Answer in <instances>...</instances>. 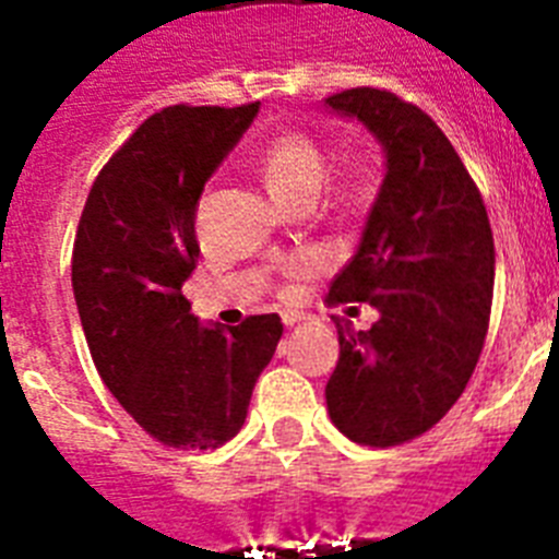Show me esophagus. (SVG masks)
<instances>
[{
  "mask_svg": "<svg viewBox=\"0 0 559 559\" xmlns=\"http://www.w3.org/2000/svg\"><path fill=\"white\" fill-rule=\"evenodd\" d=\"M307 319H310V316H307V313H296V310H289V313H284V324H287V328H296V324L307 322Z\"/></svg>",
  "mask_w": 559,
  "mask_h": 559,
  "instance_id": "esophagus-1",
  "label": "esophagus"
}]
</instances>
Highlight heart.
Instances as JSON below:
<instances>
[{
    "instance_id": "heart-1",
    "label": "heart",
    "mask_w": 559,
    "mask_h": 559,
    "mask_svg": "<svg viewBox=\"0 0 559 559\" xmlns=\"http://www.w3.org/2000/svg\"><path fill=\"white\" fill-rule=\"evenodd\" d=\"M261 177L281 205L316 200L328 177V156L310 135L278 133L261 151Z\"/></svg>"
}]
</instances>
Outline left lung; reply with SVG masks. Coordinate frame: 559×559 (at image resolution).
<instances>
[{
    "label": "left lung",
    "instance_id": "obj_1",
    "mask_svg": "<svg viewBox=\"0 0 559 559\" xmlns=\"http://www.w3.org/2000/svg\"><path fill=\"white\" fill-rule=\"evenodd\" d=\"M324 109L359 121L382 147L357 254L328 301H366L371 331L340 328L324 397L350 441L394 447L432 429L467 389L493 301V231L476 182L417 107L382 90H345Z\"/></svg>",
    "mask_w": 559,
    "mask_h": 559
}]
</instances>
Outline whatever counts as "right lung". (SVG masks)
<instances>
[{
  "label": "right lung",
  "instance_id": "add662e5",
  "mask_svg": "<svg viewBox=\"0 0 559 559\" xmlns=\"http://www.w3.org/2000/svg\"><path fill=\"white\" fill-rule=\"evenodd\" d=\"M258 116L249 107H168L104 165L72 252L74 305L100 380L156 441H231L278 348V313L202 324L182 284L197 266L205 182Z\"/></svg>",
  "mask_w": 559,
  "mask_h": 559
}]
</instances>
